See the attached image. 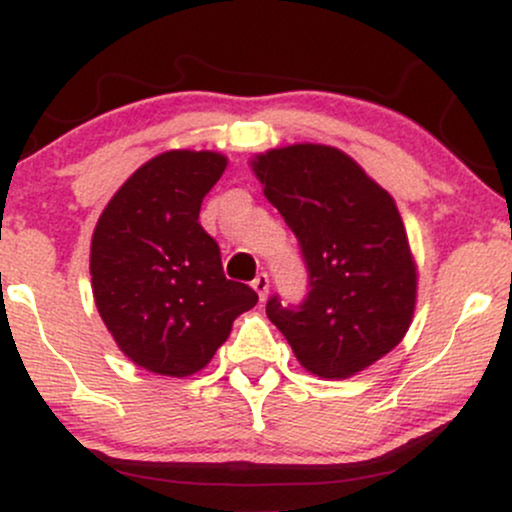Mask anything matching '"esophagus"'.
<instances>
[{
  "label": "esophagus",
  "instance_id": "obj_1",
  "mask_svg": "<svg viewBox=\"0 0 512 512\" xmlns=\"http://www.w3.org/2000/svg\"><path fill=\"white\" fill-rule=\"evenodd\" d=\"M252 289L257 291V296H260V301H264L269 293V276L267 274H257L255 279H252Z\"/></svg>",
  "mask_w": 512,
  "mask_h": 512
}]
</instances>
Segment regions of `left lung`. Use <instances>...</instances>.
Segmentation results:
<instances>
[{
    "label": "left lung",
    "instance_id": "8db88e82",
    "mask_svg": "<svg viewBox=\"0 0 512 512\" xmlns=\"http://www.w3.org/2000/svg\"><path fill=\"white\" fill-rule=\"evenodd\" d=\"M250 166L308 267V298L298 308L269 298L267 317L308 373H361L402 342L416 308V262L395 199L334 146H281Z\"/></svg>",
    "mask_w": 512,
    "mask_h": 512
}]
</instances>
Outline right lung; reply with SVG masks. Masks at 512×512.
I'll return each mask as SVG.
<instances>
[{
	"instance_id": "obj_1",
	"label": "right lung",
	"mask_w": 512,
	"mask_h": 512,
	"mask_svg": "<svg viewBox=\"0 0 512 512\" xmlns=\"http://www.w3.org/2000/svg\"><path fill=\"white\" fill-rule=\"evenodd\" d=\"M226 166L216 151L158 154L129 175L93 231L98 313L122 354L151 373L202 370L257 303L250 286L223 276L219 245L199 223Z\"/></svg>"
}]
</instances>
